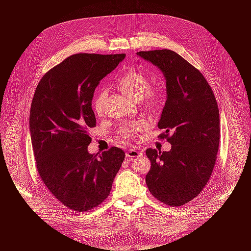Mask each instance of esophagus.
<instances>
[{"mask_svg":"<svg viewBox=\"0 0 251 251\" xmlns=\"http://www.w3.org/2000/svg\"><path fill=\"white\" fill-rule=\"evenodd\" d=\"M140 155V152L136 150H129L126 151V157H128V159H135V157H138Z\"/></svg>","mask_w":251,"mask_h":251,"instance_id":"34e87169","label":"esophagus"}]
</instances>
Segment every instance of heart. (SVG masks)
Segmentation results:
<instances>
[{
    "label": "heart",
    "mask_w": 251,
    "mask_h": 251,
    "mask_svg": "<svg viewBox=\"0 0 251 251\" xmlns=\"http://www.w3.org/2000/svg\"><path fill=\"white\" fill-rule=\"evenodd\" d=\"M117 85L125 96L133 100H139L146 95V104L150 110L159 108L163 100V92L157 88L150 87L149 78L136 70L124 72L117 79ZM105 96H107V90L101 89L94 101V110L97 115L102 114V105ZM142 128L143 124L141 122L125 125L120 129V136L122 139L129 140L133 138Z\"/></svg>",
    "instance_id": "b5f03b06"
}]
</instances>
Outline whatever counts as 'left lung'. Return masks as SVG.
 I'll use <instances>...</instances> for the list:
<instances>
[{"label": "left lung", "mask_w": 251, "mask_h": 251, "mask_svg": "<svg viewBox=\"0 0 251 251\" xmlns=\"http://www.w3.org/2000/svg\"><path fill=\"white\" fill-rule=\"evenodd\" d=\"M164 73L167 100L157 127L170 151L148 149L151 168L146 177L150 192L170 206H181L206 185L217 160L220 115L212 87L189 62L171 50L138 51ZM171 135H169V133Z\"/></svg>", "instance_id": "8db88e82"}]
</instances>
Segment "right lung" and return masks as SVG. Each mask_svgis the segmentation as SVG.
<instances>
[{"instance_id":"1","label":"right lung","mask_w":251,"mask_h":251,"mask_svg":"<svg viewBox=\"0 0 251 251\" xmlns=\"http://www.w3.org/2000/svg\"><path fill=\"white\" fill-rule=\"evenodd\" d=\"M125 54H75L48 71L31 102L29 129L37 172L65 206L85 212L109 196L125 152L113 147L90 154L88 130L97 120L91 108L96 87Z\"/></svg>"}]
</instances>
